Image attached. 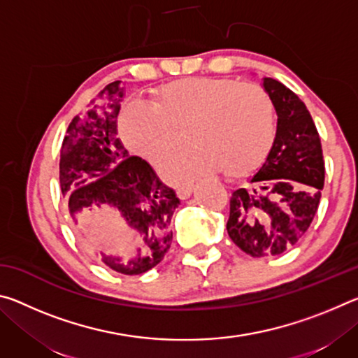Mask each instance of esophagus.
<instances>
[{
    "instance_id": "esophagus-1",
    "label": "esophagus",
    "mask_w": 358,
    "mask_h": 358,
    "mask_svg": "<svg viewBox=\"0 0 358 358\" xmlns=\"http://www.w3.org/2000/svg\"><path fill=\"white\" fill-rule=\"evenodd\" d=\"M192 187H194V185H192V183H187V185L177 186V196H178L180 199H187V197L191 196Z\"/></svg>"
}]
</instances>
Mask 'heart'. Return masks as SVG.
Returning a JSON list of instances; mask_svg holds the SVG:
<instances>
[{
    "instance_id": "1",
    "label": "heart",
    "mask_w": 358,
    "mask_h": 358,
    "mask_svg": "<svg viewBox=\"0 0 358 358\" xmlns=\"http://www.w3.org/2000/svg\"><path fill=\"white\" fill-rule=\"evenodd\" d=\"M183 131L192 147L164 167L167 177L186 180L217 169L245 177L275 142L273 101L257 83L189 77L156 90L151 107L132 104L120 117L126 147L156 167L180 147Z\"/></svg>"
}]
</instances>
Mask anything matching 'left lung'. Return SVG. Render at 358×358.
Segmentation results:
<instances>
[{
	"label": "left lung",
	"instance_id": "8db88e82",
	"mask_svg": "<svg viewBox=\"0 0 358 358\" xmlns=\"http://www.w3.org/2000/svg\"><path fill=\"white\" fill-rule=\"evenodd\" d=\"M278 115L264 166L230 197L227 234L252 257L280 256L299 243L316 216L325 166L316 124L292 90L265 77Z\"/></svg>",
	"mask_w": 358,
	"mask_h": 358
}]
</instances>
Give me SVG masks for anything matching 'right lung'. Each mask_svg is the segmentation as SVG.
Instances as JSON below:
<instances>
[{
    "label": "right lung",
    "mask_w": 358,
    "mask_h": 358,
    "mask_svg": "<svg viewBox=\"0 0 358 358\" xmlns=\"http://www.w3.org/2000/svg\"><path fill=\"white\" fill-rule=\"evenodd\" d=\"M124 96L120 80L108 83L72 118L59 157V186L76 226L92 237L94 221L121 216L136 235L126 256L101 252L108 268L141 275L164 259L172 243L171 220L180 199L147 161L129 156L118 138Z\"/></svg>",
    "instance_id": "add662e5"
}]
</instances>
